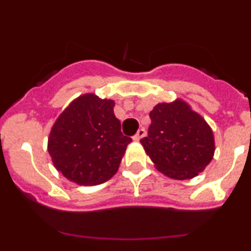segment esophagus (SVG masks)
<instances>
[{
    "mask_svg": "<svg viewBox=\"0 0 251 251\" xmlns=\"http://www.w3.org/2000/svg\"><path fill=\"white\" fill-rule=\"evenodd\" d=\"M144 136H146V130H144V128H140V130L137 131V133L135 135V137H133V140L140 141L144 137Z\"/></svg>",
    "mask_w": 251,
    "mask_h": 251,
    "instance_id": "esophagus-1",
    "label": "esophagus"
}]
</instances>
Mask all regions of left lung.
<instances>
[{"instance_id":"obj_1","label":"left lung","mask_w":251,"mask_h":251,"mask_svg":"<svg viewBox=\"0 0 251 251\" xmlns=\"http://www.w3.org/2000/svg\"><path fill=\"white\" fill-rule=\"evenodd\" d=\"M144 151L154 166L173 179H191L203 173L215 154L212 128L186 100L158 103L149 114Z\"/></svg>"}]
</instances>
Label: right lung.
<instances>
[{"instance_id": "obj_1", "label": "right lung", "mask_w": 251, "mask_h": 251, "mask_svg": "<svg viewBox=\"0 0 251 251\" xmlns=\"http://www.w3.org/2000/svg\"><path fill=\"white\" fill-rule=\"evenodd\" d=\"M115 102L85 93L60 113L50 128L47 149L54 168L82 186L108 181L119 170L130 137L121 133Z\"/></svg>"}]
</instances>
